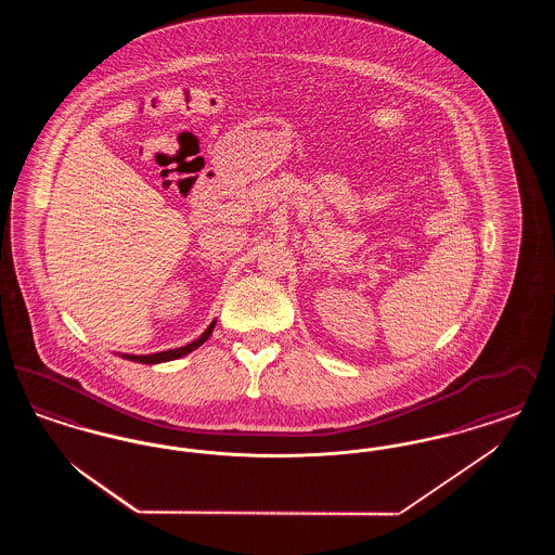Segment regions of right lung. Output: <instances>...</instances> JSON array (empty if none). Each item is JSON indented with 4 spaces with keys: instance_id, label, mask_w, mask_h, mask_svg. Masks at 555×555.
I'll return each mask as SVG.
<instances>
[{
    "instance_id": "obj_1",
    "label": "right lung",
    "mask_w": 555,
    "mask_h": 555,
    "mask_svg": "<svg viewBox=\"0 0 555 555\" xmlns=\"http://www.w3.org/2000/svg\"><path fill=\"white\" fill-rule=\"evenodd\" d=\"M214 326H216V320H211L210 326H208V328L202 333V337H199V339L191 341V344L185 345V347H177V349L159 351V353H152V356H132V353H122V358L132 360V362H141V364H159V362H168V360H177V358H183V356H186V353H191L193 349H197L199 345H204L206 341H208V337H210L211 331H214Z\"/></svg>"
}]
</instances>
